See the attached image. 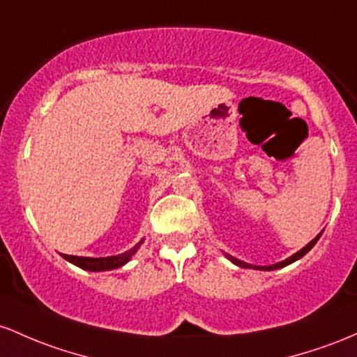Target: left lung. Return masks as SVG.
<instances>
[{"instance_id": "left-lung-1", "label": "left lung", "mask_w": 357, "mask_h": 357, "mask_svg": "<svg viewBox=\"0 0 357 357\" xmlns=\"http://www.w3.org/2000/svg\"><path fill=\"white\" fill-rule=\"evenodd\" d=\"M320 236H322V232H320V234L315 236V238L312 239V241L308 243L307 246H303L302 250L297 251V253H295V255H291L290 258L283 259V261H280V263H275V265H268V266H256V265H250V263H244V261H241V259L234 258V256H231V255H226V258L229 259L231 263H234L236 266H239V268H255V270H261V271H273V270H280V268H283V266H287V265H291V263H294V261H297V259L302 258V256H305V255L308 253V251H310L312 248L315 246V243L319 241V238H320Z\"/></svg>"}]
</instances>
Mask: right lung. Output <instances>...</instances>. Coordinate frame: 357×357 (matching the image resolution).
<instances>
[{
	"mask_svg": "<svg viewBox=\"0 0 357 357\" xmlns=\"http://www.w3.org/2000/svg\"><path fill=\"white\" fill-rule=\"evenodd\" d=\"M145 239H142L136 246L131 248L130 251H125L121 255L116 256H104V258H87V256H70V255H62L63 259L72 263V265L82 268V270L87 271H109V270H116V268H121L123 265H126L133 255L138 251V248L142 246Z\"/></svg>",
	"mask_w": 357,
	"mask_h": 357,
	"instance_id": "obj_1",
	"label": "right lung"
}]
</instances>
